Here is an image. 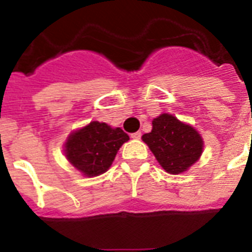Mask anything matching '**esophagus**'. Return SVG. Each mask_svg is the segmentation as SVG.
<instances>
[{
	"label": "esophagus",
	"mask_w": 252,
	"mask_h": 252,
	"mask_svg": "<svg viewBox=\"0 0 252 252\" xmlns=\"http://www.w3.org/2000/svg\"><path fill=\"white\" fill-rule=\"evenodd\" d=\"M130 137L133 138V140H140L141 138V132H136V133L130 134Z\"/></svg>",
	"instance_id": "34e87169"
}]
</instances>
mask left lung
<instances>
[{"label": "left lung", "mask_w": 252, "mask_h": 252, "mask_svg": "<svg viewBox=\"0 0 252 252\" xmlns=\"http://www.w3.org/2000/svg\"><path fill=\"white\" fill-rule=\"evenodd\" d=\"M152 132L142 136V141L168 174L186 172L199 161L204 149L201 134L189 124L180 122L171 114H161L153 119Z\"/></svg>", "instance_id": "left-lung-1"}]
</instances>
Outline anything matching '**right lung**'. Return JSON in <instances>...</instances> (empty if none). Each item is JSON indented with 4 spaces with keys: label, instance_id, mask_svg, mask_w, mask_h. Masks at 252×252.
<instances>
[{
    "label": "right lung",
    "instance_id": "right-lung-1",
    "mask_svg": "<svg viewBox=\"0 0 252 252\" xmlns=\"http://www.w3.org/2000/svg\"><path fill=\"white\" fill-rule=\"evenodd\" d=\"M129 136L122 128L91 122L73 130L64 144L65 157L84 176L93 178L111 167L118 150Z\"/></svg>",
    "mask_w": 252,
    "mask_h": 252
}]
</instances>
